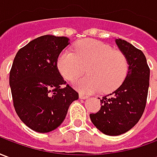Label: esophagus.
Here are the masks:
<instances>
[{
    "label": "esophagus",
    "mask_w": 157,
    "mask_h": 157,
    "mask_svg": "<svg viewBox=\"0 0 157 157\" xmlns=\"http://www.w3.org/2000/svg\"><path fill=\"white\" fill-rule=\"evenodd\" d=\"M79 98H81V99H86V98H88V97H87V96H86V95H85V94H82V93H80V94H79Z\"/></svg>",
    "instance_id": "1"
}]
</instances>
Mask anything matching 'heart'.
<instances>
[{"mask_svg": "<svg viewBox=\"0 0 157 157\" xmlns=\"http://www.w3.org/2000/svg\"><path fill=\"white\" fill-rule=\"evenodd\" d=\"M57 65L61 75L68 81L78 78L86 67L88 75L73 83L75 88L86 93L115 90L124 82L128 69V60L120 50L92 39L77 43L74 52L64 50L59 56Z\"/></svg>", "mask_w": 157, "mask_h": 157, "instance_id": "heart-1", "label": "heart"}]
</instances>
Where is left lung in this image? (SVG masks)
I'll return each instance as SVG.
<instances>
[{"label":"left lung","mask_w":157,"mask_h":157,"mask_svg":"<svg viewBox=\"0 0 157 157\" xmlns=\"http://www.w3.org/2000/svg\"><path fill=\"white\" fill-rule=\"evenodd\" d=\"M115 43L128 60V73L118 88L100 99L98 112L90 114L96 128L112 136L126 133L141 118L150 81V68L143 52L121 39H116Z\"/></svg>","instance_id":"left-lung-1"}]
</instances>
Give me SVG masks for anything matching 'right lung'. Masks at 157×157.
<instances>
[{
    "mask_svg": "<svg viewBox=\"0 0 157 157\" xmlns=\"http://www.w3.org/2000/svg\"><path fill=\"white\" fill-rule=\"evenodd\" d=\"M66 37L44 35L17 53L9 83L16 113L29 128L39 133L57 128L79 95L65 82L57 67L62 50L70 44Z\"/></svg>",
    "mask_w": 157,
    "mask_h": 157,
    "instance_id": "obj_1",
    "label": "right lung"
}]
</instances>
